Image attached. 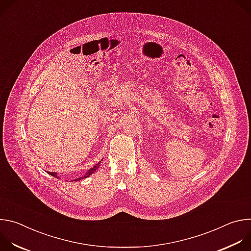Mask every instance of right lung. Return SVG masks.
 <instances>
[{"mask_svg":"<svg viewBox=\"0 0 251 251\" xmlns=\"http://www.w3.org/2000/svg\"><path fill=\"white\" fill-rule=\"evenodd\" d=\"M97 168H98V165L94 166V167H93L91 170H89V171H88V172H87V173H86L82 177H78V178H76L75 181H80L81 178H85V177L89 176L90 175H92V173H94V172L96 171V169H97ZM49 174H50V175H51V176H56V173H52V172H50H50H49Z\"/></svg>","mask_w":251,"mask_h":251,"instance_id":"1","label":"right lung"}]
</instances>
